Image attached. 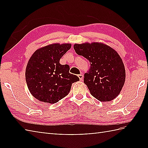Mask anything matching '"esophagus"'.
Masks as SVG:
<instances>
[{"label": "esophagus", "instance_id": "1", "mask_svg": "<svg viewBox=\"0 0 148 148\" xmlns=\"http://www.w3.org/2000/svg\"><path fill=\"white\" fill-rule=\"evenodd\" d=\"M77 76H78V77L79 78V80H83V75L79 74V75H77Z\"/></svg>", "mask_w": 148, "mask_h": 148}]
</instances>
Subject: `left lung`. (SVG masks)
<instances>
[{
  "label": "left lung",
  "instance_id": "left-lung-1",
  "mask_svg": "<svg viewBox=\"0 0 148 148\" xmlns=\"http://www.w3.org/2000/svg\"><path fill=\"white\" fill-rule=\"evenodd\" d=\"M77 54L84 56L91 63L84 83L92 97L101 102L116 98L125 82L123 62L116 50L101 42L75 44Z\"/></svg>",
  "mask_w": 148,
  "mask_h": 148
}]
</instances>
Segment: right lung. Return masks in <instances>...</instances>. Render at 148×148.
Segmentation results:
<instances>
[{
	"label": "right lung",
	"mask_w": 148,
	"mask_h": 148,
	"mask_svg": "<svg viewBox=\"0 0 148 148\" xmlns=\"http://www.w3.org/2000/svg\"><path fill=\"white\" fill-rule=\"evenodd\" d=\"M71 46L49 44L36 49L32 55L26 67L25 79L35 99L46 103H56L69 94L72 84L79 81L77 76L69 73L68 64L59 63Z\"/></svg>",
	"instance_id": "add662e5"
}]
</instances>
